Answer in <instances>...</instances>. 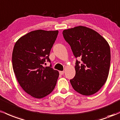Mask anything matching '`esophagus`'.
<instances>
[{
  "label": "esophagus",
  "instance_id": "34e87169",
  "mask_svg": "<svg viewBox=\"0 0 120 120\" xmlns=\"http://www.w3.org/2000/svg\"><path fill=\"white\" fill-rule=\"evenodd\" d=\"M60 75H63L64 74V71H60Z\"/></svg>",
  "mask_w": 120,
  "mask_h": 120
}]
</instances>
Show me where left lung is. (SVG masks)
Masks as SVG:
<instances>
[{"mask_svg":"<svg viewBox=\"0 0 120 120\" xmlns=\"http://www.w3.org/2000/svg\"><path fill=\"white\" fill-rule=\"evenodd\" d=\"M64 40L70 45L76 60L75 76L70 81L72 88L86 96L98 92L108 76L111 51L108 43L98 32L78 26L63 31Z\"/></svg>","mask_w":120,"mask_h":120,"instance_id":"obj_1","label":"left lung"}]
</instances>
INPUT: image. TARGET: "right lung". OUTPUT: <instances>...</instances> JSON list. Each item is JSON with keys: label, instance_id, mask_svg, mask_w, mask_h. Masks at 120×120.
<instances>
[{"label": "right lung", "instance_id": "obj_1", "mask_svg": "<svg viewBox=\"0 0 120 120\" xmlns=\"http://www.w3.org/2000/svg\"><path fill=\"white\" fill-rule=\"evenodd\" d=\"M58 31H32L19 39L12 52V67L21 88L30 96L41 99L54 89L59 76L57 70L44 67L50 62V52Z\"/></svg>", "mask_w": 120, "mask_h": 120}]
</instances>
